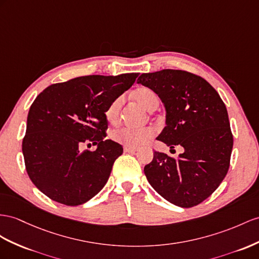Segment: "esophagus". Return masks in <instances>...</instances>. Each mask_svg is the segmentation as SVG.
Returning a JSON list of instances; mask_svg holds the SVG:
<instances>
[{"label":"esophagus","mask_w":259,"mask_h":259,"mask_svg":"<svg viewBox=\"0 0 259 259\" xmlns=\"http://www.w3.org/2000/svg\"><path fill=\"white\" fill-rule=\"evenodd\" d=\"M123 151L124 152H128V153H135V152L137 151V149L136 148H132V147H124Z\"/></svg>","instance_id":"1"}]
</instances>
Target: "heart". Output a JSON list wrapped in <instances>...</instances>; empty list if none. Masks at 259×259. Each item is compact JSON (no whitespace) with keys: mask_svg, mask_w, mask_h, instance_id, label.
<instances>
[{"mask_svg":"<svg viewBox=\"0 0 259 259\" xmlns=\"http://www.w3.org/2000/svg\"><path fill=\"white\" fill-rule=\"evenodd\" d=\"M137 102L148 111H153L158 107L160 99L156 93L150 89L142 88L135 93ZM123 104V96H118L112 101L105 110L106 120L109 123L115 124L119 120L121 106ZM153 137V131L149 128L131 129V128H118L111 132V139L117 143L125 147H139Z\"/></svg>","mask_w":259,"mask_h":259,"instance_id":"b5f03b06","label":"heart"}]
</instances>
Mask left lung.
<instances>
[{
	"instance_id": "obj_1",
	"label": "left lung",
	"mask_w": 259,
	"mask_h": 259,
	"mask_svg": "<svg viewBox=\"0 0 259 259\" xmlns=\"http://www.w3.org/2000/svg\"><path fill=\"white\" fill-rule=\"evenodd\" d=\"M138 83L155 92L166 110V127L156 140L184 149L178 158L155 151L144 166L148 182L178 207L201 203L220 186L230 167L233 136L227 107L204 78L187 71L143 73Z\"/></svg>"
}]
</instances>
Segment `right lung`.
<instances>
[{"label": "right lung", "mask_w": 259, "mask_h": 259, "mask_svg": "<svg viewBox=\"0 0 259 259\" xmlns=\"http://www.w3.org/2000/svg\"><path fill=\"white\" fill-rule=\"evenodd\" d=\"M138 75L79 76L52 84L36 97L22 149L27 174L42 194L78 205L103 189L123 152L120 144L106 139L105 110ZM91 143L98 145L95 151L81 150Z\"/></svg>", "instance_id": "obj_1"}]
</instances>
